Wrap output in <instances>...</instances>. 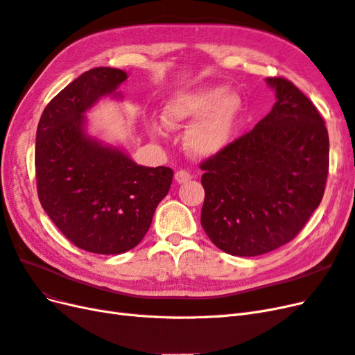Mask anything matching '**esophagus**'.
<instances>
[{"instance_id": "34e87169", "label": "esophagus", "mask_w": 355, "mask_h": 355, "mask_svg": "<svg viewBox=\"0 0 355 355\" xmlns=\"http://www.w3.org/2000/svg\"><path fill=\"white\" fill-rule=\"evenodd\" d=\"M175 180L178 182V184H185V182L191 180V173L187 170H179V171H176Z\"/></svg>"}]
</instances>
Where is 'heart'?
I'll return each mask as SVG.
<instances>
[{
  "label": "heart",
  "instance_id": "b5f03b06",
  "mask_svg": "<svg viewBox=\"0 0 355 355\" xmlns=\"http://www.w3.org/2000/svg\"><path fill=\"white\" fill-rule=\"evenodd\" d=\"M241 96L220 85L178 92L166 101L161 120L167 128H180L191 121L184 135L185 149L196 157H213L230 145L240 124ZM149 132L163 135L164 127L153 123Z\"/></svg>",
  "mask_w": 355,
  "mask_h": 355
}]
</instances>
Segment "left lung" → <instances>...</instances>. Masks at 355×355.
<instances>
[{
    "mask_svg": "<svg viewBox=\"0 0 355 355\" xmlns=\"http://www.w3.org/2000/svg\"><path fill=\"white\" fill-rule=\"evenodd\" d=\"M271 112L204 161L201 227L232 256H259L296 237L324 194L329 135L306 96L284 78Z\"/></svg>",
    "mask_w": 355,
    "mask_h": 355,
    "instance_id": "left-lung-1",
    "label": "left lung"
}]
</instances>
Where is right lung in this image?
I'll return each instance as SVG.
<instances>
[{
    "label": "right lung",
    "mask_w": 355,
    "mask_h": 355,
    "mask_svg": "<svg viewBox=\"0 0 355 355\" xmlns=\"http://www.w3.org/2000/svg\"><path fill=\"white\" fill-rule=\"evenodd\" d=\"M127 73L94 68L68 84L42 112L35 141L38 197L53 223L83 250L120 254L142 241L173 170L135 163L123 148L89 133L85 114L121 99Z\"/></svg>",
    "instance_id": "1"
}]
</instances>
